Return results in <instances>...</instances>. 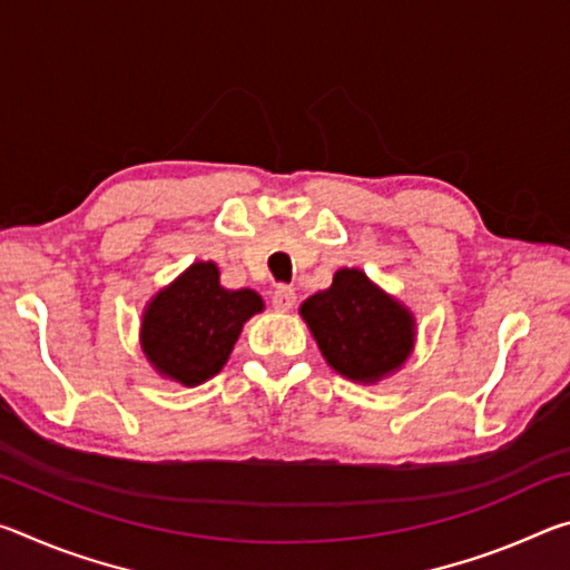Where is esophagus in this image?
I'll return each mask as SVG.
<instances>
[{
    "label": "esophagus",
    "instance_id": "34e87169",
    "mask_svg": "<svg viewBox=\"0 0 570 570\" xmlns=\"http://www.w3.org/2000/svg\"><path fill=\"white\" fill-rule=\"evenodd\" d=\"M272 304L278 312H288V308L296 304V292L292 286H276L272 294Z\"/></svg>",
    "mask_w": 570,
    "mask_h": 570
}]
</instances>
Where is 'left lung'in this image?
Masks as SVG:
<instances>
[{"label": "left lung", "instance_id": "8db88e82", "mask_svg": "<svg viewBox=\"0 0 570 570\" xmlns=\"http://www.w3.org/2000/svg\"><path fill=\"white\" fill-rule=\"evenodd\" d=\"M302 316L324 360L354 382H377L412 352V314L356 268L336 272L326 292L302 304Z\"/></svg>", "mask_w": 570, "mask_h": 570}]
</instances>
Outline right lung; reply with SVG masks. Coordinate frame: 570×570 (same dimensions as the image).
<instances>
[{"label":"right lung","instance_id":"add662e5","mask_svg":"<svg viewBox=\"0 0 570 570\" xmlns=\"http://www.w3.org/2000/svg\"><path fill=\"white\" fill-rule=\"evenodd\" d=\"M262 308V296L250 288L220 286L216 264H193L148 304L142 352L160 374L193 387L220 372L240 326Z\"/></svg>","mask_w":570,"mask_h":570}]
</instances>
